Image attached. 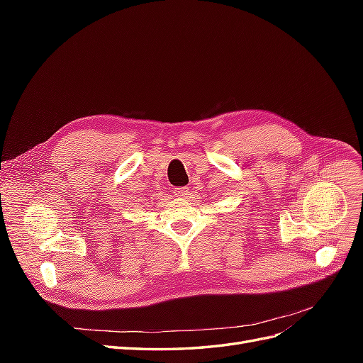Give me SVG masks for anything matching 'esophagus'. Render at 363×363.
<instances>
[{
	"mask_svg": "<svg viewBox=\"0 0 363 363\" xmlns=\"http://www.w3.org/2000/svg\"><path fill=\"white\" fill-rule=\"evenodd\" d=\"M189 194L188 188H174V195L175 196H186Z\"/></svg>",
	"mask_w": 363,
	"mask_h": 363,
	"instance_id": "1",
	"label": "esophagus"
}]
</instances>
